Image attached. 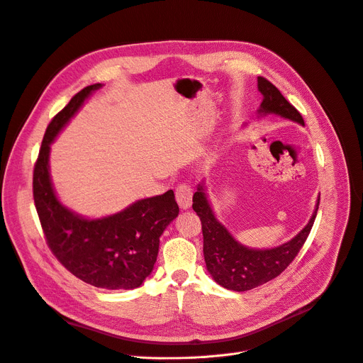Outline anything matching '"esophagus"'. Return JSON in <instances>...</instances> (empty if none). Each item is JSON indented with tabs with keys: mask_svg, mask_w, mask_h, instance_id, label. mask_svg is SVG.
<instances>
[{
	"mask_svg": "<svg viewBox=\"0 0 363 363\" xmlns=\"http://www.w3.org/2000/svg\"><path fill=\"white\" fill-rule=\"evenodd\" d=\"M176 201L180 209H189L191 206V187L189 184H180L176 190Z\"/></svg>",
	"mask_w": 363,
	"mask_h": 363,
	"instance_id": "1",
	"label": "esophagus"
}]
</instances>
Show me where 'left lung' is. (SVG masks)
Returning <instances> with one entry per match:
<instances>
[{"label":"left lung","instance_id":"8db88e82","mask_svg":"<svg viewBox=\"0 0 363 363\" xmlns=\"http://www.w3.org/2000/svg\"><path fill=\"white\" fill-rule=\"evenodd\" d=\"M257 89L263 101L257 110L259 116L276 115L303 126L299 111L282 96L270 81L257 78ZM320 205L317 199L313 216L294 238L272 248H250L241 244L216 218L208 199L205 180L198 184L193 194V211L202 220L203 256L209 274L222 288L244 292L255 289L281 274L296 257L301 247L314 225Z\"/></svg>","mask_w":363,"mask_h":363}]
</instances>
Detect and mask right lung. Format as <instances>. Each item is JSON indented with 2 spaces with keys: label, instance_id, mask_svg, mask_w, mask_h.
I'll return each mask as SVG.
<instances>
[{
  "label": "right lung",
  "instance_id": "obj_1",
  "mask_svg": "<svg viewBox=\"0 0 363 363\" xmlns=\"http://www.w3.org/2000/svg\"><path fill=\"white\" fill-rule=\"evenodd\" d=\"M101 84L77 93L49 123L33 173V198L49 248L74 276L103 289H135L151 274L160 237L179 215L173 190L101 218L65 206L50 177V145Z\"/></svg>",
  "mask_w": 363,
  "mask_h": 363
}]
</instances>
